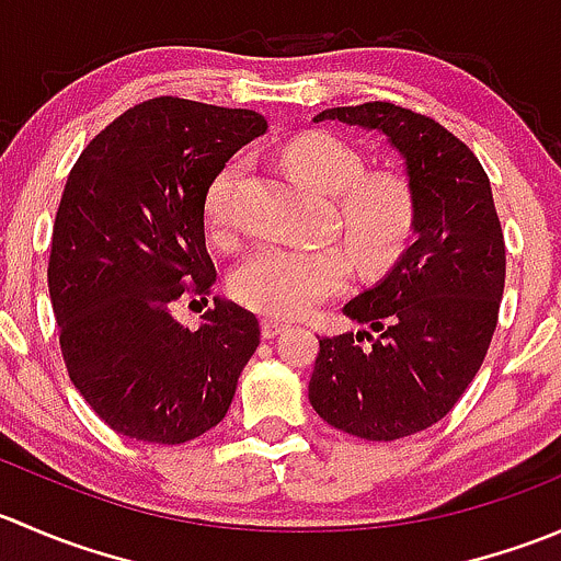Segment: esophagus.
<instances>
[{
  "instance_id": "esophagus-1",
  "label": "esophagus",
  "mask_w": 561,
  "mask_h": 561,
  "mask_svg": "<svg viewBox=\"0 0 561 561\" xmlns=\"http://www.w3.org/2000/svg\"><path fill=\"white\" fill-rule=\"evenodd\" d=\"M260 328H263V336L265 339H274V336H279L282 331H287V322L285 320H276V317H263Z\"/></svg>"
}]
</instances>
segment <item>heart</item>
<instances>
[{"label":"heart","instance_id":"heart-1","mask_svg":"<svg viewBox=\"0 0 561 561\" xmlns=\"http://www.w3.org/2000/svg\"><path fill=\"white\" fill-rule=\"evenodd\" d=\"M287 165L298 179L325 195H339L344 239L360 265L386 263L410 236L412 201L404 181L388 173L364 175V157L344 140L309 133L287 146ZM241 165L230 162L211 179L203 208L214 236L230 233V197ZM350 279V257L342 247L254 249L236 268L230 290L254 312L298 317L312 312Z\"/></svg>","mask_w":561,"mask_h":561}]
</instances>
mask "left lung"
Returning <instances> with one entry per match:
<instances>
[{
  "mask_svg": "<svg viewBox=\"0 0 561 561\" xmlns=\"http://www.w3.org/2000/svg\"><path fill=\"white\" fill-rule=\"evenodd\" d=\"M314 122L380 129L404 157L410 247L344 307L371 331L320 336L309 380L322 421L390 443L443 421L483 366L505 290V236L480 160L432 116L377 100L328 107Z\"/></svg>",
  "mask_w": 561,
  "mask_h": 561,
  "instance_id": "1",
  "label": "left lung"
}]
</instances>
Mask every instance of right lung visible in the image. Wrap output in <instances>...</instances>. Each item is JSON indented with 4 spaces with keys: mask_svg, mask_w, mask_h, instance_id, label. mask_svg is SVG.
<instances>
[{
    "mask_svg": "<svg viewBox=\"0 0 561 561\" xmlns=\"http://www.w3.org/2000/svg\"><path fill=\"white\" fill-rule=\"evenodd\" d=\"M268 129L260 113L181 98L129 107L67 175L48 290L67 375L129 439L181 445L217 426L260 344V322L214 301L197 331L171 307L211 296L203 197L225 162Z\"/></svg>",
    "mask_w": 561,
    "mask_h": 561,
    "instance_id": "1",
    "label": "right lung"
}]
</instances>
